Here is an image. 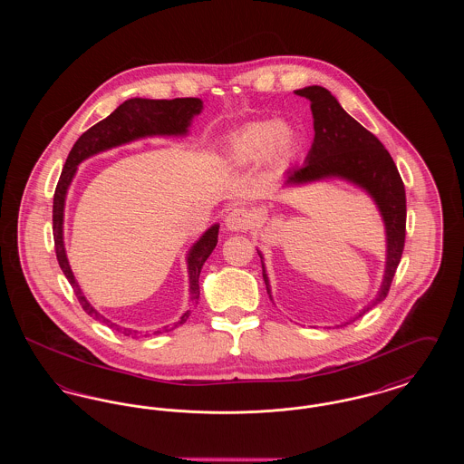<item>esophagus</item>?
<instances>
[{"label": "esophagus", "instance_id": "obj_1", "mask_svg": "<svg viewBox=\"0 0 464 464\" xmlns=\"http://www.w3.org/2000/svg\"><path fill=\"white\" fill-rule=\"evenodd\" d=\"M224 224H226V227L229 231H246L254 224V218H252V214L246 208L235 207V208H231L227 212Z\"/></svg>", "mask_w": 464, "mask_h": 464}]
</instances>
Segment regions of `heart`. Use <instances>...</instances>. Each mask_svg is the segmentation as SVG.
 Masks as SVG:
<instances>
[{"label":"heart","instance_id":"1","mask_svg":"<svg viewBox=\"0 0 464 464\" xmlns=\"http://www.w3.org/2000/svg\"><path fill=\"white\" fill-rule=\"evenodd\" d=\"M294 150V133L278 121H254L243 127L226 148L224 160L233 167H246L267 156L269 161L280 163Z\"/></svg>","mask_w":464,"mask_h":464}]
</instances>
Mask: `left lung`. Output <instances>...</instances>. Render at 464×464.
Here are the masks:
<instances>
[{
	"instance_id": "1",
	"label": "left lung",
	"mask_w": 464,
	"mask_h": 464,
	"mask_svg": "<svg viewBox=\"0 0 464 464\" xmlns=\"http://www.w3.org/2000/svg\"><path fill=\"white\" fill-rule=\"evenodd\" d=\"M295 93L306 97L311 102L314 139L306 163L299 169H292L285 184H304L325 177L348 179L374 198L384 219L388 237L386 275L379 295L371 306L356 316L360 318L388 295L401 259L407 222L403 180L398 174L393 158L381 140L343 110L329 90L313 85L295 90ZM263 278L269 294L265 265Z\"/></svg>"
}]
</instances>
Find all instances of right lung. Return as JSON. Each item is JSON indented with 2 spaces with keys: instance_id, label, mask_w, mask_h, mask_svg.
I'll use <instances>...</instances> for the list:
<instances>
[{
  "instance_id": "right-lung-1",
  "label": "right lung",
  "mask_w": 464,
  "mask_h": 464,
  "mask_svg": "<svg viewBox=\"0 0 464 464\" xmlns=\"http://www.w3.org/2000/svg\"><path fill=\"white\" fill-rule=\"evenodd\" d=\"M201 111V101L195 97H184V99H172V101H155V99H129L123 104H120L116 110L111 112L110 116L89 130L82 133V137L74 142L72 150L69 151L66 165L63 169L61 179L55 188L53 195V242H55V254L61 269L64 271L71 287L74 290L82 308L89 313L90 316L102 320L108 327H114L116 331L123 332L125 335L135 337L137 332L130 329H121L104 316H101L95 309L90 306L89 301L83 297L82 290L78 287L72 271L67 263L66 250H64V240H63V221H64V201H66V193L72 177L76 174V167L92 155H97L101 151H106L114 146L130 142L140 137L148 135H182L188 132V127L191 123V118L198 114ZM218 235H219V226H212L198 242L193 245L188 256V269H189V292H191V303L193 306L188 309L180 320L174 324V327L182 325L195 304H198L199 297V271L201 266L208 259L212 250L218 245ZM172 327V329H174ZM167 331V329H165ZM155 334H160L156 331Z\"/></svg>"
}]
</instances>
